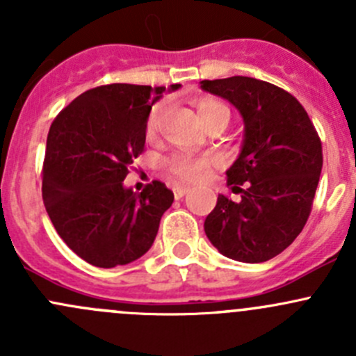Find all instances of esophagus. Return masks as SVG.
Listing matches in <instances>:
<instances>
[{
	"instance_id": "esophagus-1",
	"label": "esophagus",
	"mask_w": 356,
	"mask_h": 356,
	"mask_svg": "<svg viewBox=\"0 0 356 356\" xmlns=\"http://www.w3.org/2000/svg\"><path fill=\"white\" fill-rule=\"evenodd\" d=\"M188 191H189V188H186V186H175V188H174L175 200H181L182 196L188 195Z\"/></svg>"
}]
</instances>
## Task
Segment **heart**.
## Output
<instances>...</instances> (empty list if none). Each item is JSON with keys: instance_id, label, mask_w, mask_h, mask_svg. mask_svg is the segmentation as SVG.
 Wrapping results in <instances>:
<instances>
[{"instance_id": "obj_1", "label": "heart", "mask_w": 356, "mask_h": 356, "mask_svg": "<svg viewBox=\"0 0 356 356\" xmlns=\"http://www.w3.org/2000/svg\"><path fill=\"white\" fill-rule=\"evenodd\" d=\"M165 111V105H156L149 113L148 122H146V134L153 136L160 125L161 115ZM200 120L208 122L213 118H231V111L222 103L213 102V99H204L198 105ZM211 161L207 156H196L191 153H179L167 160V170L174 179L181 182H196L207 177L210 174Z\"/></svg>"}]
</instances>
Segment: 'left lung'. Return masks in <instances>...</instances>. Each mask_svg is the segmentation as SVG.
<instances>
[{
  "instance_id": "8db88e82",
  "label": "left lung",
  "mask_w": 356,
  "mask_h": 356,
  "mask_svg": "<svg viewBox=\"0 0 356 356\" xmlns=\"http://www.w3.org/2000/svg\"><path fill=\"white\" fill-rule=\"evenodd\" d=\"M245 122L243 146L227 168L232 201L218 195L204 234L224 257L260 264L282 253L303 231L322 170V143L293 95L253 77L201 81Z\"/></svg>"
}]
</instances>
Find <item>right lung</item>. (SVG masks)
Here are the masks:
<instances>
[{"mask_svg":"<svg viewBox=\"0 0 356 356\" xmlns=\"http://www.w3.org/2000/svg\"><path fill=\"white\" fill-rule=\"evenodd\" d=\"M163 92V86H99L77 96L49 127L42 201L60 238L95 267L141 258L172 207L174 193L163 182L153 181L141 195L124 186L129 165L145 149L149 111Z\"/></svg>","mask_w":356,"mask_h":356,"instance_id":"add662e5","label":"right lung"}]
</instances>
